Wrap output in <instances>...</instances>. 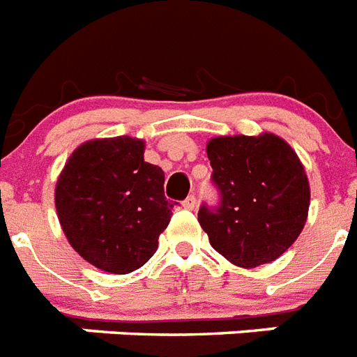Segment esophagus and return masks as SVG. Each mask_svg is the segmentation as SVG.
I'll list each match as a JSON object with an SVG mask.
<instances>
[{
  "label": "esophagus",
  "mask_w": 357,
  "mask_h": 357,
  "mask_svg": "<svg viewBox=\"0 0 357 357\" xmlns=\"http://www.w3.org/2000/svg\"><path fill=\"white\" fill-rule=\"evenodd\" d=\"M182 206H184L185 210H195V206H197L195 195H190V197H188V199H185L184 202H182Z\"/></svg>",
  "instance_id": "34e87169"
}]
</instances>
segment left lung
I'll list each match as a JSON object with an SVG mask.
<instances>
[{
	"instance_id": "left-lung-1",
	"label": "left lung",
	"mask_w": 357,
	"mask_h": 357,
	"mask_svg": "<svg viewBox=\"0 0 357 357\" xmlns=\"http://www.w3.org/2000/svg\"><path fill=\"white\" fill-rule=\"evenodd\" d=\"M206 153L217 208L200 206L199 222L210 244L231 264L272 263L305 228L310 185L297 153L273 132L215 137Z\"/></svg>"
}]
</instances>
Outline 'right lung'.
I'll list each match as a JSON object with an SVG mask.
<instances>
[{"mask_svg": "<svg viewBox=\"0 0 357 357\" xmlns=\"http://www.w3.org/2000/svg\"><path fill=\"white\" fill-rule=\"evenodd\" d=\"M144 140L94 138L73 151L54 202L67 241L93 266L129 273L153 257L169 225L164 172L144 162Z\"/></svg>", "mask_w": 357, "mask_h": 357, "instance_id": "1", "label": "right lung"}]
</instances>
